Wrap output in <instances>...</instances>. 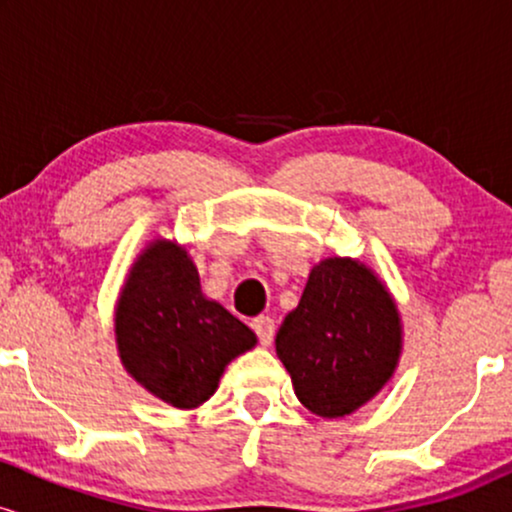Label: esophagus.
<instances>
[{
  "label": "esophagus",
  "instance_id": "obj_1",
  "mask_svg": "<svg viewBox=\"0 0 512 512\" xmlns=\"http://www.w3.org/2000/svg\"><path fill=\"white\" fill-rule=\"evenodd\" d=\"M252 332L257 334V342L262 346H269L274 339V320L269 315H262V317H255V320L250 322Z\"/></svg>",
  "mask_w": 512,
  "mask_h": 512
}]
</instances>
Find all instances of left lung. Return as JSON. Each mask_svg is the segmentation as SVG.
I'll list each match as a JSON object with an SVG mask.
<instances>
[{
	"label": "left lung",
	"mask_w": 512,
	"mask_h": 512,
	"mask_svg": "<svg viewBox=\"0 0 512 512\" xmlns=\"http://www.w3.org/2000/svg\"><path fill=\"white\" fill-rule=\"evenodd\" d=\"M402 330L390 293L366 264L330 257L310 272L301 303L276 332V356L317 416L366 404L397 366Z\"/></svg>",
	"instance_id": "left-lung-1"
}]
</instances>
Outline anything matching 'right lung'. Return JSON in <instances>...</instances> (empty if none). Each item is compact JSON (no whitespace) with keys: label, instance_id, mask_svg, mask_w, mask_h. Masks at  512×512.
<instances>
[{"label":"right lung","instance_id":"obj_1","mask_svg":"<svg viewBox=\"0 0 512 512\" xmlns=\"http://www.w3.org/2000/svg\"><path fill=\"white\" fill-rule=\"evenodd\" d=\"M115 334L137 383L178 409L207 402L223 368L257 342L238 317L204 298L195 264L173 243L144 250L132 267Z\"/></svg>","mask_w":512,"mask_h":512}]
</instances>
